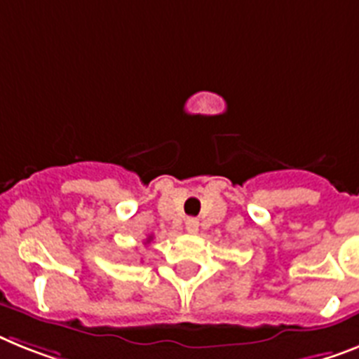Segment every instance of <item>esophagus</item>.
I'll return each mask as SVG.
<instances>
[{"label":"esophagus","mask_w":359,"mask_h":359,"mask_svg":"<svg viewBox=\"0 0 359 359\" xmlns=\"http://www.w3.org/2000/svg\"><path fill=\"white\" fill-rule=\"evenodd\" d=\"M186 230H188L189 233H197V231H198V221H197V219H194V217L186 219Z\"/></svg>","instance_id":"1"}]
</instances>
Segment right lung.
<instances>
[{
	"label": "right lung",
	"mask_w": 359,
	"mask_h": 359,
	"mask_svg": "<svg viewBox=\"0 0 359 359\" xmlns=\"http://www.w3.org/2000/svg\"><path fill=\"white\" fill-rule=\"evenodd\" d=\"M153 239V237L151 236H149V237H147V241H146V243H149V241H151Z\"/></svg>",
	"instance_id": "add662e5"
}]
</instances>
